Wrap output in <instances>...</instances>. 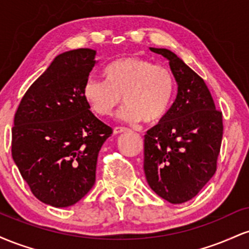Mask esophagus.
Listing matches in <instances>:
<instances>
[{
	"instance_id": "esophagus-1",
	"label": "esophagus",
	"mask_w": 249,
	"mask_h": 249,
	"mask_svg": "<svg viewBox=\"0 0 249 249\" xmlns=\"http://www.w3.org/2000/svg\"><path fill=\"white\" fill-rule=\"evenodd\" d=\"M127 128L126 127H121V126H117L113 128V133L115 134H119V133H123V132H126Z\"/></svg>"
}]
</instances>
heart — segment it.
<instances>
[{
  "label": "heart",
  "instance_id": "heart-1",
  "mask_svg": "<svg viewBox=\"0 0 249 249\" xmlns=\"http://www.w3.org/2000/svg\"><path fill=\"white\" fill-rule=\"evenodd\" d=\"M105 81L88 78L83 95L99 117H110L122 102L121 118L126 122H159L172 104L176 81L170 70L141 57H122L103 70ZM123 98L122 99L121 97Z\"/></svg>",
  "mask_w": 249,
  "mask_h": 249
}]
</instances>
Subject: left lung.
Instances as JSON below:
<instances>
[{
    "label": "left lung",
    "mask_w": 249,
    "mask_h": 249,
    "mask_svg": "<svg viewBox=\"0 0 249 249\" xmlns=\"http://www.w3.org/2000/svg\"><path fill=\"white\" fill-rule=\"evenodd\" d=\"M170 62L178 95L144 139V172L150 187L171 204L200 192L216 171L222 141V113L204 79L167 49L150 48Z\"/></svg>",
    "instance_id": "obj_1"
}]
</instances>
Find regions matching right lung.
Returning a JSON list of instances; mask_svg holds the SVG:
<instances>
[{"mask_svg":"<svg viewBox=\"0 0 249 249\" xmlns=\"http://www.w3.org/2000/svg\"><path fill=\"white\" fill-rule=\"evenodd\" d=\"M95 56L92 49L57 56L28 89L14 118V161L34 196L53 207L71 206L92 188L99 150L112 134L83 95Z\"/></svg>","mask_w":249,"mask_h":249,"instance_id":"1","label":"right lung"}]
</instances>
